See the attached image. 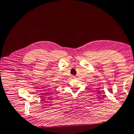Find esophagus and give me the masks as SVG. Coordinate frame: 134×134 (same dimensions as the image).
Wrapping results in <instances>:
<instances>
[{
    "label": "esophagus",
    "instance_id": "obj_1",
    "mask_svg": "<svg viewBox=\"0 0 134 134\" xmlns=\"http://www.w3.org/2000/svg\"><path fill=\"white\" fill-rule=\"evenodd\" d=\"M71 77L72 78H75V76H71Z\"/></svg>",
    "mask_w": 134,
    "mask_h": 134
}]
</instances>
